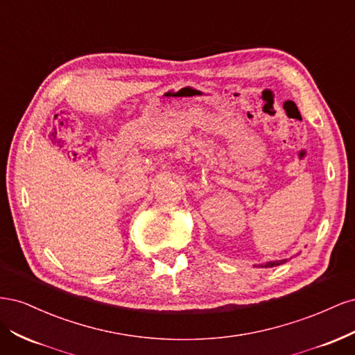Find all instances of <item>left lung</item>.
I'll return each mask as SVG.
<instances>
[{"mask_svg":"<svg viewBox=\"0 0 355 355\" xmlns=\"http://www.w3.org/2000/svg\"><path fill=\"white\" fill-rule=\"evenodd\" d=\"M284 262H287V259H283V261H272V262H266L265 265H259V266H262V268H271V266H278V265H282V263H284Z\"/></svg>","mask_w":355,"mask_h":355,"instance_id":"left-lung-1","label":"left lung"}]
</instances>
